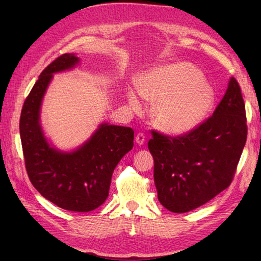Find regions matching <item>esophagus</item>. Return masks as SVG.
Segmentation results:
<instances>
[{
  "instance_id": "34e87169",
  "label": "esophagus",
  "mask_w": 261,
  "mask_h": 261,
  "mask_svg": "<svg viewBox=\"0 0 261 261\" xmlns=\"http://www.w3.org/2000/svg\"><path fill=\"white\" fill-rule=\"evenodd\" d=\"M145 141H146L145 135H143L142 132H139V134L136 136V142L138 143V145H143V143H145Z\"/></svg>"
}]
</instances>
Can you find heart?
<instances>
[{"label":"heart","instance_id":"heart-1","mask_svg":"<svg viewBox=\"0 0 261 261\" xmlns=\"http://www.w3.org/2000/svg\"><path fill=\"white\" fill-rule=\"evenodd\" d=\"M139 92L157 102L152 119L160 130L169 135H184L195 129L213 109L215 94L194 66L179 63L154 69L142 77ZM127 98L135 110L141 109L138 94L130 91Z\"/></svg>","mask_w":261,"mask_h":261}]
</instances>
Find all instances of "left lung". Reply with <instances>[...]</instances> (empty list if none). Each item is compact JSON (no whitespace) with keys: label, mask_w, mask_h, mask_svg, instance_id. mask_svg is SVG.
<instances>
[{"label":"left lung","mask_w":261,"mask_h":261,"mask_svg":"<svg viewBox=\"0 0 261 261\" xmlns=\"http://www.w3.org/2000/svg\"><path fill=\"white\" fill-rule=\"evenodd\" d=\"M247 134L246 107L234 77L213 115L194 130L176 137L152 130L148 148L163 206L174 213L190 212L228 188Z\"/></svg>","instance_id":"1"}]
</instances>
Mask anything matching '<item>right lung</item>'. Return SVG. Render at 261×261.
Listing matches in <instances>:
<instances>
[{
    "mask_svg": "<svg viewBox=\"0 0 261 261\" xmlns=\"http://www.w3.org/2000/svg\"><path fill=\"white\" fill-rule=\"evenodd\" d=\"M77 63L75 55L64 54L42 70L22 107L20 137L27 173L36 190L60 208L90 212L108 198L113 171L134 147L135 132L104 123L73 152L49 146L39 123L41 99L53 74Z\"/></svg>",
    "mask_w": 261,
    "mask_h": 261,
    "instance_id": "add662e5",
    "label": "right lung"
}]
</instances>
